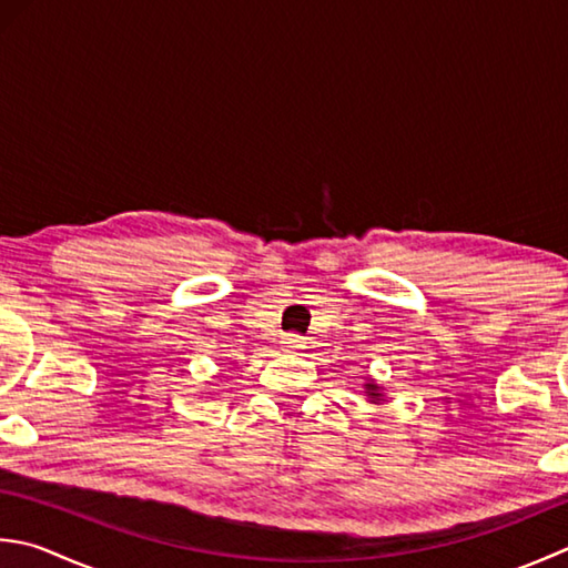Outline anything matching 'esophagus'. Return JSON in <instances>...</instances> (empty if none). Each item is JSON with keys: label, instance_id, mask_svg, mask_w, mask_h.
<instances>
[{"label": "esophagus", "instance_id": "obj_1", "mask_svg": "<svg viewBox=\"0 0 568 568\" xmlns=\"http://www.w3.org/2000/svg\"><path fill=\"white\" fill-rule=\"evenodd\" d=\"M283 344H285V349H291V352H297V349L305 347L303 337H300V335H285V337H283Z\"/></svg>", "mask_w": 568, "mask_h": 568}]
</instances>
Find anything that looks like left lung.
<instances>
[{"label":"left lung","instance_id":"left-lung-1","mask_svg":"<svg viewBox=\"0 0 568 568\" xmlns=\"http://www.w3.org/2000/svg\"><path fill=\"white\" fill-rule=\"evenodd\" d=\"M364 396H366V402L369 404H384V386L382 384H376L374 379H366V384H364Z\"/></svg>","mask_w":568,"mask_h":568}]
</instances>
